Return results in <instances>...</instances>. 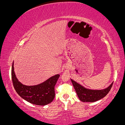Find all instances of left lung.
I'll use <instances>...</instances> for the list:
<instances>
[{
    "mask_svg": "<svg viewBox=\"0 0 125 125\" xmlns=\"http://www.w3.org/2000/svg\"><path fill=\"white\" fill-rule=\"evenodd\" d=\"M71 80L80 100L86 102H93L103 98L110 92L113 83H112L108 87L104 89L94 90L85 88L72 79Z\"/></svg>",
    "mask_w": 125,
    "mask_h": 125,
    "instance_id": "1",
    "label": "left lung"
}]
</instances>
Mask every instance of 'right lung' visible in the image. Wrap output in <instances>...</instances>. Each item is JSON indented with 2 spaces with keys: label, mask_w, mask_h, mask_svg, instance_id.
I'll return each mask as SVG.
<instances>
[{
  "label": "right lung",
  "mask_w": 125,
  "mask_h": 125,
  "mask_svg": "<svg viewBox=\"0 0 125 125\" xmlns=\"http://www.w3.org/2000/svg\"><path fill=\"white\" fill-rule=\"evenodd\" d=\"M13 62L12 65V80L15 90L22 98L34 105L44 106L53 100L55 96L54 86L60 74H57L43 83L36 85H25L20 83L14 71Z\"/></svg>",
  "instance_id": "right-lung-1"
}]
</instances>
